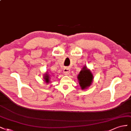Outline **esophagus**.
I'll return each instance as SVG.
<instances>
[{"label":"esophagus","instance_id":"1","mask_svg":"<svg viewBox=\"0 0 131 131\" xmlns=\"http://www.w3.org/2000/svg\"><path fill=\"white\" fill-rule=\"evenodd\" d=\"M70 73V69L67 67H65V68L64 69V74L65 75H68Z\"/></svg>","mask_w":131,"mask_h":131}]
</instances>
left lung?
Wrapping results in <instances>:
<instances>
[{
    "instance_id": "left-lung-1",
    "label": "left lung",
    "mask_w": 131,
    "mask_h": 131,
    "mask_svg": "<svg viewBox=\"0 0 131 131\" xmlns=\"http://www.w3.org/2000/svg\"><path fill=\"white\" fill-rule=\"evenodd\" d=\"M79 84L82 90H84L91 85L93 81L94 77L90 70L86 66H84L78 75Z\"/></svg>"
}]
</instances>
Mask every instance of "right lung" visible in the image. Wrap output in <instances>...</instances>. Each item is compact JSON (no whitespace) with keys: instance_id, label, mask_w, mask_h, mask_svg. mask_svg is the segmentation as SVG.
Instances as JSON below:
<instances>
[{"instance_id":"add662e5","label":"right lung","mask_w":131,"mask_h":131,"mask_svg":"<svg viewBox=\"0 0 131 131\" xmlns=\"http://www.w3.org/2000/svg\"><path fill=\"white\" fill-rule=\"evenodd\" d=\"M43 78L45 79V81L46 82V83H49V81H50V78H49V74L47 72V73L45 74L44 75V77H43Z\"/></svg>"}]
</instances>
